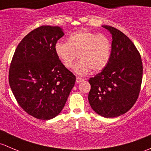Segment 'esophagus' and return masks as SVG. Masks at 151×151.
Listing matches in <instances>:
<instances>
[{"mask_svg":"<svg viewBox=\"0 0 151 151\" xmlns=\"http://www.w3.org/2000/svg\"><path fill=\"white\" fill-rule=\"evenodd\" d=\"M84 81V79L81 78V77H77V78H76V83H80L81 82Z\"/></svg>","mask_w":151,"mask_h":151,"instance_id":"34e87169","label":"esophagus"}]
</instances>
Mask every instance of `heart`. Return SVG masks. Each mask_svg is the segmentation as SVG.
<instances>
[{
  "instance_id": "b5f03b06",
  "label": "heart",
  "mask_w": 151,
  "mask_h": 151,
  "mask_svg": "<svg viewBox=\"0 0 151 151\" xmlns=\"http://www.w3.org/2000/svg\"><path fill=\"white\" fill-rule=\"evenodd\" d=\"M55 52L67 68L72 67L78 54L80 60L74 70L79 75H85L91 70L99 72L106 66L110 58L111 44L104 35L82 29L70 35L68 42H57Z\"/></svg>"
}]
</instances>
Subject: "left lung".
Segmentation results:
<instances>
[{"mask_svg": "<svg viewBox=\"0 0 151 151\" xmlns=\"http://www.w3.org/2000/svg\"><path fill=\"white\" fill-rule=\"evenodd\" d=\"M112 34L110 58L104 69L88 80V101L104 118L126 113L137 100L142 80V62L133 42L121 30L102 25Z\"/></svg>", "mask_w": 151, "mask_h": 151, "instance_id": "obj_1", "label": "left lung"}]
</instances>
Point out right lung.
<instances>
[{
  "mask_svg": "<svg viewBox=\"0 0 151 151\" xmlns=\"http://www.w3.org/2000/svg\"><path fill=\"white\" fill-rule=\"evenodd\" d=\"M63 35L58 26L34 29L19 42L11 62L12 93L24 111L37 119L57 116L75 83L76 77L55 52V45Z\"/></svg>",
  "mask_w": 151,
  "mask_h": 151,
  "instance_id": "right-lung-1",
  "label": "right lung"
}]
</instances>
